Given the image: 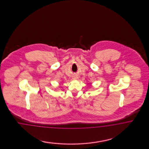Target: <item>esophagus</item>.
<instances>
[{"instance_id": "1", "label": "esophagus", "mask_w": 149, "mask_h": 149, "mask_svg": "<svg viewBox=\"0 0 149 149\" xmlns=\"http://www.w3.org/2000/svg\"><path fill=\"white\" fill-rule=\"evenodd\" d=\"M77 77L76 75H73V77H72V79L75 80V79H77Z\"/></svg>"}]
</instances>
